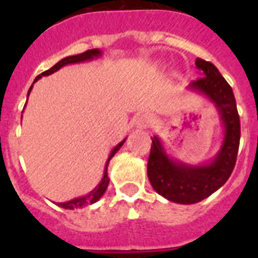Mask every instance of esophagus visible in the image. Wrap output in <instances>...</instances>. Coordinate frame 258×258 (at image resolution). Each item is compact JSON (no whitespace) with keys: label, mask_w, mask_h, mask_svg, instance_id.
I'll list each match as a JSON object with an SVG mask.
<instances>
[{"label":"esophagus","mask_w":258,"mask_h":258,"mask_svg":"<svg viewBox=\"0 0 258 258\" xmlns=\"http://www.w3.org/2000/svg\"><path fill=\"white\" fill-rule=\"evenodd\" d=\"M153 121H154V119H153V116L150 115V113H142V115H139V116H138L137 124H138V127H147V125L151 124Z\"/></svg>","instance_id":"obj_1"}]
</instances>
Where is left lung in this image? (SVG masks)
Returning a JSON list of instances; mask_svg holds the SVG:
<instances>
[{
    "instance_id": "obj_1",
    "label": "left lung",
    "mask_w": 258,
    "mask_h": 258,
    "mask_svg": "<svg viewBox=\"0 0 258 258\" xmlns=\"http://www.w3.org/2000/svg\"><path fill=\"white\" fill-rule=\"evenodd\" d=\"M201 78L190 83L188 89L208 96L216 104L225 135L220 151L210 163L186 165L166 154L159 138H153L147 163V175L154 190L166 200L182 205L197 204L217 191L229 179L240 146V116L232 87L217 67L202 58L196 60Z\"/></svg>"
}]
</instances>
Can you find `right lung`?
Here are the masks:
<instances>
[{"label":"right lung","instance_id":"1","mask_svg":"<svg viewBox=\"0 0 258 258\" xmlns=\"http://www.w3.org/2000/svg\"><path fill=\"white\" fill-rule=\"evenodd\" d=\"M99 56H101V50H99V49H88V50H86V52H83V53H80V54L68 56V57L60 60L57 64H54V66L52 67L50 70L45 71V72H42V74L38 75L34 82H37L38 79H41L42 76H48V75H52L53 72L58 71L60 68H61V67H64V66H68V64H75V62H83V61H87V60H92L93 57H99ZM32 87H33V86H32ZM32 87H30L29 91H28V95H29L30 91H32ZM124 142H125V139H124V141H121L120 143H119V145H117L116 147L112 150V151H111V154H109V157H108V161H107V163H105L104 175H103V179L100 180V183L97 184L96 187L93 188L92 191L89 192V194H87V196H84V197H79V198L71 200V201H68V202H61V204H58V206H60V208H64V209H70V210H75V209L86 208V206H88V205L95 204V202H97V201L100 200L101 196L104 194L105 190H107V187H108V183H109L108 172H107V167H108L109 161H111V158H112L113 155L117 153V150L120 149Z\"/></svg>","mask_w":258,"mask_h":258}]
</instances>
